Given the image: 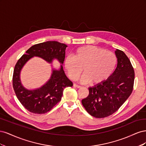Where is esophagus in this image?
I'll use <instances>...</instances> for the list:
<instances>
[{"label": "esophagus", "mask_w": 146, "mask_h": 146, "mask_svg": "<svg viewBox=\"0 0 146 146\" xmlns=\"http://www.w3.org/2000/svg\"><path fill=\"white\" fill-rule=\"evenodd\" d=\"M74 87H76V88H80L82 86H80V85H77V84H76V83H74Z\"/></svg>", "instance_id": "34e87169"}]
</instances>
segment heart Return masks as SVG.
Masks as SVG:
<instances>
[{"instance_id": "obj_1", "label": "heart", "mask_w": 146, "mask_h": 146, "mask_svg": "<svg viewBox=\"0 0 146 146\" xmlns=\"http://www.w3.org/2000/svg\"><path fill=\"white\" fill-rule=\"evenodd\" d=\"M117 63V58L112 52L94 46L78 47L64 60V68L73 80L80 76L83 68L85 74L82 82L99 84L111 76Z\"/></svg>"}]
</instances>
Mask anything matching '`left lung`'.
I'll return each mask as SVG.
<instances>
[{
    "mask_svg": "<svg viewBox=\"0 0 146 146\" xmlns=\"http://www.w3.org/2000/svg\"><path fill=\"white\" fill-rule=\"evenodd\" d=\"M117 65L107 80L89 88V95L82 100L90 115L104 118L117 111L133 89L135 71L129 58L123 51H115Z\"/></svg>",
    "mask_w": 146,
    "mask_h": 146,
    "instance_id": "1",
    "label": "left lung"
}]
</instances>
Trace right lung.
<instances>
[{"label":"right lung","instance_id":"right-lung-1","mask_svg":"<svg viewBox=\"0 0 146 146\" xmlns=\"http://www.w3.org/2000/svg\"><path fill=\"white\" fill-rule=\"evenodd\" d=\"M65 44L58 41H47L32 46L16 63L13 76V87L17 98L29 111L44 114L54 108L61 99L65 88L71 87L72 82L66 77L62 65L60 70H53L50 80L44 85L35 90H28L22 85L20 72L23 66L33 56H39L48 63L54 58L63 64L65 58Z\"/></svg>","mask_w":146,"mask_h":146}]
</instances>
